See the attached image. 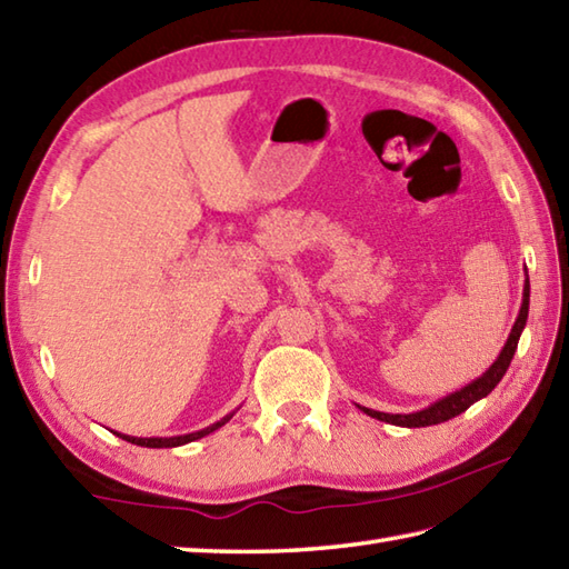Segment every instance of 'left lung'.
Returning <instances> with one entry per match:
<instances>
[{"label":"left lung","instance_id":"obj_1","mask_svg":"<svg viewBox=\"0 0 569 569\" xmlns=\"http://www.w3.org/2000/svg\"><path fill=\"white\" fill-rule=\"evenodd\" d=\"M528 298H530V286H528V281H526V288H523V306H521V312H518V320H516L513 330H511V335H509V342H506V347L501 349L499 359L493 361L491 369L485 373V377L477 379V381H471L469 386H465L462 391H457V393H452V396L442 398V401L432 403L430 408L418 410V413L389 416V413H379V410H371V408H361V410H365V413L371 416V418L383 420V422H391V426H401V428L438 426V422H445V420H450V418H455V416H459V413H465V410H467L471 403H477L479 398L489 396V393L493 391V386H497V383L503 379L506 369H509L511 359H513V352H516V347H518V337H521L523 325H526V320H528Z\"/></svg>","mask_w":569,"mask_h":569}]
</instances>
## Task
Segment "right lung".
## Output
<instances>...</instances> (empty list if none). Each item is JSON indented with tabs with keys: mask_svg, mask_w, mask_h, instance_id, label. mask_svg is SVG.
I'll return each instance as SVG.
<instances>
[{
	"mask_svg": "<svg viewBox=\"0 0 569 569\" xmlns=\"http://www.w3.org/2000/svg\"><path fill=\"white\" fill-rule=\"evenodd\" d=\"M229 418H232V416H227L222 422H214L212 428H204L200 432H190V435H180V438H129V435H119V438L131 442V445H141V447H178V445H186V442H192V440H198V438H204V435H208V432L224 426Z\"/></svg>",
	"mask_w": 569,
	"mask_h": 569,
	"instance_id": "1",
	"label": "right lung"
}]
</instances>
